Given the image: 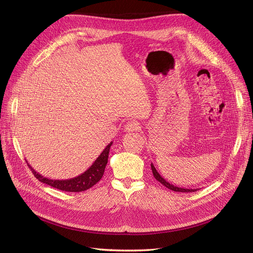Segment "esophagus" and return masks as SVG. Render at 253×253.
<instances>
[{
    "label": "esophagus",
    "instance_id": "34e87169",
    "mask_svg": "<svg viewBox=\"0 0 253 253\" xmlns=\"http://www.w3.org/2000/svg\"><path fill=\"white\" fill-rule=\"evenodd\" d=\"M125 129L126 132H136L140 129V126L137 121H128L125 126Z\"/></svg>",
    "mask_w": 253,
    "mask_h": 253
}]
</instances>
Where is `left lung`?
I'll list each match as a JSON object with an SVG mask.
<instances>
[{"mask_svg":"<svg viewBox=\"0 0 253 253\" xmlns=\"http://www.w3.org/2000/svg\"><path fill=\"white\" fill-rule=\"evenodd\" d=\"M151 169H152V172H153V175H154V177L156 180H158L159 182H162V185H164L166 188L170 189L172 191H175V192H194V191H196V189H185V188H178L176 186H173L171 185V183L168 182L165 178H163L162 176L159 175V173L157 172V170L155 169V167L153 166V164H151Z\"/></svg>","mask_w":253,"mask_h":253,"instance_id":"8db88e82","label":"left lung"}]
</instances>
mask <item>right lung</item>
<instances>
[{"mask_svg":"<svg viewBox=\"0 0 253 253\" xmlns=\"http://www.w3.org/2000/svg\"><path fill=\"white\" fill-rule=\"evenodd\" d=\"M113 142L106 145V148L103 150L99 157L95 160V163L91 165L88 169L82 173L79 176H76L74 178L71 179H65V180H55V179H49L44 177V176L37 173L32 167L28 164V167L32 169L35 177L39 179L41 182L46 183L53 188L59 189L61 191H65V192H82V191H85L89 188L93 187L94 185L100 180L103 176L105 166L108 164V158H109V153L110 148Z\"/></svg>","mask_w":253,"mask_h":253,"instance_id":"1","label":"right lung"}]
</instances>
